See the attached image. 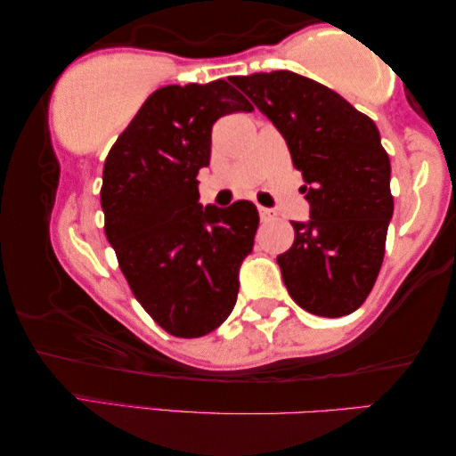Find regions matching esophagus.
I'll return each mask as SVG.
<instances>
[{"label":"esophagus","mask_w":456,"mask_h":456,"mask_svg":"<svg viewBox=\"0 0 456 456\" xmlns=\"http://www.w3.org/2000/svg\"><path fill=\"white\" fill-rule=\"evenodd\" d=\"M258 214H260V220L263 222H268V220H274V210H271V208H265V206H260L258 208Z\"/></svg>","instance_id":"esophagus-1"}]
</instances>
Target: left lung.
Masks as SVG:
<instances>
[{
	"mask_svg": "<svg viewBox=\"0 0 456 456\" xmlns=\"http://www.w3.org/2000/svg\"><path fill=\"white\" fill-rule=\"evenodd\" d=\"M287 141L309 220L277 256L298 307L321 317L354 313L384 260L394 214L390 158L376 123L341 94L290 70L230 78Z\"/></svg>",
	"mask_w": 456,
	"mask_h": 456,
	"instance_id": "left-lung-1",
	"label": "left lung"
}]
</instances>
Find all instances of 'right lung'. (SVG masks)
Returning <instances> with one entry per match:
<instances>
[{
    "instance_id": "add662e5",
    "label": "right lung",
    "mask_w": 456,
    "mask_h": 456,
    "mask_svg": "<svg viewBox=\"0 0 456 456\" xmlns=\"http://www.w3.org/2000/svg\"><path fill=\"white\" fill-rule=\"evenodd\" d=\"M252 104L226 80L163 86L104 161V232L133 295L175 338H201L228 319L255 246L256 206L204 208L196 179L210 163L214 123Z\"/></svg>"
}]
</instances>
